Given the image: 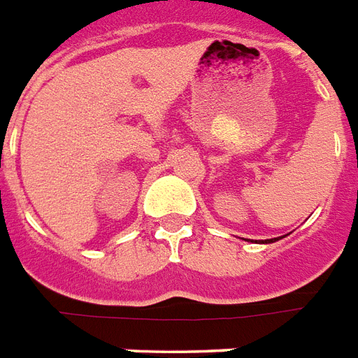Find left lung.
Here are the masks:
<instances>
[{
  "label": "left lung",
  "instance_id": "obj_1",
  "mask_svg": "<svg viewBox=\"0 0 358 358\" xmlns=\"http://www.w3.org/2000/svg\"><path fill=\"white\" fill-rule=\"evenodd\" d=\"M275 240H279V238H270V240H264V244H270V242H275Z\"/></svg>",
  "mask_w": 358,
  "mask_h": 358
}]
</instances>
